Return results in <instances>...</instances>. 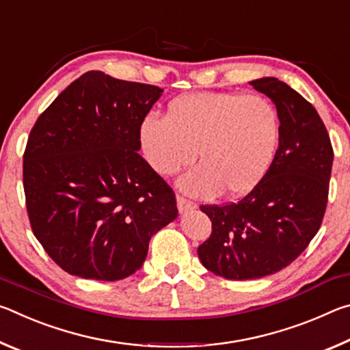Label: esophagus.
Instances as JSON below:
<instances>
[{"mask_svg": "<svg viewBox=\"0 0 350 350\" xmlns=\"http://www.w3.org/2000/svg\"><path fill=\"white\" fill-rule=\"evenodd\" d=\"M196 206L198 205L194 204V202H191V200H188V199L182 198V196H177V208H179L180 215H183V213H188V211L194 210V208H196Z\"/></svg>", "mask_w": 350, "mask_h": 350, "instance_id": "34e87169", "label": "esophagus"}]
</instances>
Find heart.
Listing matches in <instances>:
<instances>
[{
    "label": "heart",
    "instance_id": "b5f03b06",
    "mask_svg": "<svg viewBox=\"0 0 350 350\" xmlns=\"http://www.w3.org/2000/svg\"><path fill=\"white\" fill-rule=\"evenodd\" d=\"M142 152L159 174L196 165L177 180L196 198H242L267 174L280 142V117L260 96L191 92L171 100L167 116L150 114L139 126Z\"/></svg>",
    "mask_w": 350,
    "mask_h": 350
}]
</instances>
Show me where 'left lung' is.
<instances>
[{
  "label": "left lung",
  "instance_id": "obj_1",
  "mask_svg": "<svg viewBox=\"0 0 350 350\" xmlns=\"http://www.w3.org/2000/svg\"><path fill=\"white\" fill-rule=\"evenodd\" d=\"M280 117V145L267 174L236 204L202 205L213 232L199 245L206 270L225 280H258L287 267L321 227L334 150L317 109L275 77L250 81Z\"/></svg>",
  "mask_w": 350,
  "mask_h": 350
}]
</instances>
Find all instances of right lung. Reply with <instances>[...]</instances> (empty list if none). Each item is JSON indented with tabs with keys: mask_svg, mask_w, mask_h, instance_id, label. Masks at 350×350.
I'll return each mask as SVG.
<instances>
[{
	"mask_svg": "<svg viewBox=\"0 0 350 350\" xmlns=\"http://www.w3.org/2000/svg\"><path fill=\"white\" fill-rule=\"evenodd\" d=\"M162 92L90 70L33 125L23 162L29 221L69 275L125 280L177 217L173 189L137 152L140 123Z\"/></svg>",
	"mask_w": 350,
	"mask_h": 350,
	"instance_id": "1",
	"label": "right lung"
}]
</instances>
